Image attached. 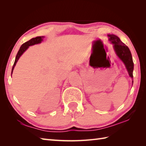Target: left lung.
I'll return each mask as SVG.
<instances>
[{"label":"left lung","mask_w":146,"mask_h":146,"mask_svg":"<svg viewBox=\"0 0 146 146\" xmlns=\"http://www.w3.org/2000/svg\"><path fill=\"white\" fill-rule=\"evenodd\" d=\"M108 36L109 37V40L114 44V50L117 56L124 63L129 76L131 78H133L134 62L131 52L129 47L121 42L120 38L116 35L114 34H109ZM132 84H133V80H132Z\"/></svg>","instance_id":"obj_1"}]
</instances>
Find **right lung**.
<instances>
[{"label": "right lung", "mask_w": 146, "mask_h": 146, "mask_svg": "<svg viewBox=\"0 0 146 146\" xmlns=\"http://www.w3.org/2000/svg\"><path fill=\"white\" fill-rule=\"evenodd\" d=\"M44 37V36H39V37H36L35 38H31V40H29V41L26 42H25V43H24L22 45L21 47H20V49H19V51H18V52L17 54V56H16L15 62H14V65H13V67H12L11 74H12L13 69H14V67L15 66L16 63H17V60L19 59V57L21 56V55L23 54L24 52L27 49L28 47L29 46H33V45H34V44H37L40 43L41 42H42V38ZM11 76H12V74H11Z\"/></svg>", "instance_id": "obj_1"}]
</instances>
